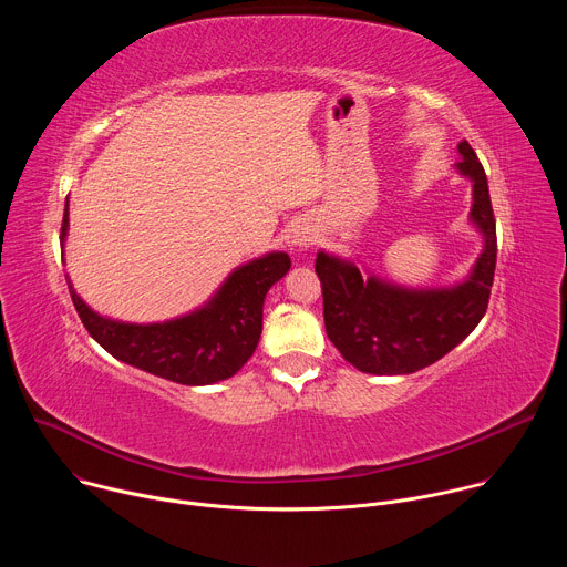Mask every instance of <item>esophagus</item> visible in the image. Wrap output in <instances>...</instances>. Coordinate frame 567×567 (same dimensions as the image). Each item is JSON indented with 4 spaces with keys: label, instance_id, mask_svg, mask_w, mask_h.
<instances>
[{
    "label": "esophagus",
    "instance_id": "esophagus-1",
    "mask_svg": "<svg viewBox=\"0 0 567 567\" xmlns=\"http://www.w3.org/2000/svg\"><path fill=\"white\" fill-rule=\"evenodd\" d=\"M309 245H311V233H309V230H305V228L293 230V235H291V247H296V249H307Z\"/></svg>",
    "mask_w": 567,
    "mask_h": 567
}]
</instances>
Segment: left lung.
Wrapping results in <instances>:
<instances>
[{"mask_svg":"<svg viewBox=\"0 0 567 567\" xmlns=\"http://www.w3.org/2000/svg\"><path fill=\"white\" fill-rule=\"evenodd\" d=\"M455 171L471 182L468 219L482 235V254L468 276L453 287H403L352 260L318 251L316 274L322 285V313L334 348L348 363L368 374H411L455 346L482 320L496 271V219L487 175L466 141L457 145Z\"/></svg>","mask_w":567,"mask_h":567,"instance_id":"8db88e82","label":"left lung"}]
</instances>
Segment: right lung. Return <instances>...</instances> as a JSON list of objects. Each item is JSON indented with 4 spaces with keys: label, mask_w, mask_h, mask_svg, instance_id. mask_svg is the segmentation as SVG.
<instances>
[{
    "label": "right lung",
    "mask_w": 567,
    "mask_h": 567,
    "mask_svg": "<svg viewBox=\"0 0 567 567\" xmlns=\"http://www.w3.org/2000/svg\"><path fill=\"white\" fill-rule=\"evenodd\" d=\"M69 230V199L62 235ZM291 260L271 251L228 274L221 287L197 309L158 322H125L101 316L80 298L66 276L69 293L87 332L118 361L184 385H210L245 365L262 334L267 291L287 276Z\"/></svg>",
    "instance_id": "obj_1"
}]
</instances>
